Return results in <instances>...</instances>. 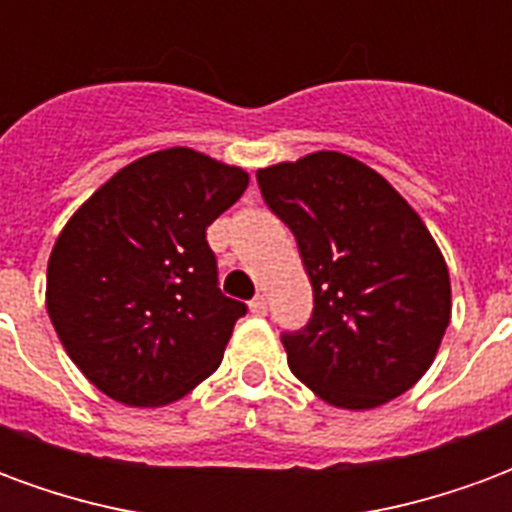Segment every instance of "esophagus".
<instances>
[{
    "label": "esophagus",
    "mask_w": 512,
    "mask_h": 512,
    "mask_svg": "<svg viewBox=\"0 0 512 512\" xmlns=\"http://www.w3.org/2000/svg\"><path fill=\"white\" fill-rule=\"evenodd\" d=\"M250 311L256 314V317H264L267 314V297L264 295H256L250 300Z\"/></svg>",
    "instance_id": "1"
}]
</instances>
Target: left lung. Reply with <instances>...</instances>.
<instances>
[{"instance_id":"8db88e82","label":"left lung","mask_w":512,"mask_h":512,"mask_svg":"<svg viewBox=\"0 0 512 512\" xmlns=\"http://www.w3.org/2000/svg\"><path fill=\"white\" fill-rule=\"evenodd\" d=\"M295 234L311 320L281 333L289 369L336 408L400 397L430 369L449 325V273L422 217L364 162L317 151L256 173Z\"/></svg>"}]
</instances>
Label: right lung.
<instances>
[{
  "label": "right lung",
  "instance_id": "right-lung-1",
  "mask_svg": "<svg viewBox=\"0 0 512 512\" xmlns=\"http://www.w3.org/2000/svg\"><path fill=\"white\" fill-rule=\"evenodd\" d=\"M248 173L192 148L118 170L57 237L46 308L65 353L112 400L168 405L215 372L248 306L217 286L206 228Z\"/></svg>",
  "mask_w": 512,
  "mask_h": 512
}]
</instances>
